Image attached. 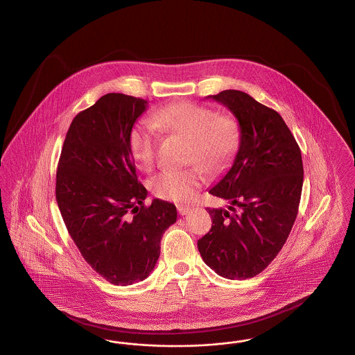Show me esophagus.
<instances>
[{"instance_id": "1", "label": "esophagus", "mask_w": 355, "mask_h": 355, "mask_svg": "<svg viewBox=\"0 0 355 355\" xmlns=\"http://www.w3.org/2000/svg\"><path fill=\"white\" fill-rule=\"evenodd\" d=\"M178 209V213H180V215H187V214L190 213L191 211V209L189 207V206H178L177 207Z\"/></svg>"}]
</instances>
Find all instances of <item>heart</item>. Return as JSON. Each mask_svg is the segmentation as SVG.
<instances>
[{
  "mask_svg": "<svg viewBox=\"0 0 355 355\" xmlns=\"http://www.w3.org/2000/svg\"><path fill=\"white\" fill-rule=\"evenodd\" d=\"M157 129L189 139L191 145L187 161L197 164L207 173L222 171L241 142V128L234 117L216 114L213 108L191 101L171 103L152 114L150 121L141 120L129 132V153L144 171L152 169L156 162L159 137ZM199 168L161 171L150 180V189L158 198L187 202L196 196L203 182Z\"/></svg>",
  "mask_w": 355,
  "mask_h": 355,
  "instance_id": "1",
  "label": "heart"
}]
</instances>
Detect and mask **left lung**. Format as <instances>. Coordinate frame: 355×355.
Segmentation results:
<instances>
[{
  "label": "left lung",
  "instance_id": "left-lung-1",
  "mask_svg": "<svg viewBox=\"0 0 355 355\" xmlns=\"http://www.w3.org/2000/svg\"><path fill=\"white\" fill-rule=\"evenodd\" d=\"M209 98L238 119L241 142L232 166L209 191L230 206L206 209L213 226L199 239V254L219 276L251 279L282 251L296 220L301 150L283 117L248 94L226 89Z\"/></svg>",
  "mask_w": 355,
  "mask_h": 355
}]
</instances>
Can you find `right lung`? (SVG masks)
<instances>
[{
    "label": "right lung",
    "mask_w": 355,
    "mask_h": 355,
    "mask_svg": "<svg viewBox=\"0 0 355 355\" xmlns=\"http://www.w3.org/2000/svg\"><path fill=\"white\" fill-rule=\"evenodd\" d=\"M146 100L107 94L73 117L58 162V207L91 268L114 285L141 282L155 270L177 209L148 196L136 174L128 136Z\"/></svg>",
    "instance_id": "obj_1"
}]
</instances>
